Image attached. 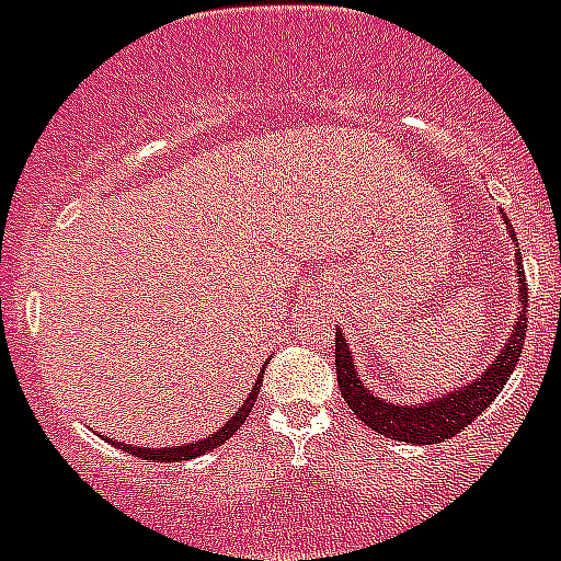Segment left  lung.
Returning <instances> with one entry per match:
<instances>
[{"instance_id": "8db88e82", "label": "left lung", "mask_w": 561, "mask_h": 561, "mask_svg": "<svg viewBox=\"0 0 561 561\" xmlns=\"http://www.w3.org/2000/svg\"><path fill=\"white\" fill-rule=\"evenodd\" d=\"M503 225L505 230H508V236H514V227L505 221V216ZM514 257H517L519 311L517 317H514L508 340L503 342V348L494 356L492 365H485V370H480L472 381H466V385L449 390V393H440L430 401H421V404H415V401L399 404V401H388L381 399V396H374L365 388V381L359 379V374H356V362L354 354H351L348 340H345L342 331L336 329V381H340L342 399H345V404L354 410L356 419L365 421L370 430H376V433L385 435V438L424 447V444H440V440L458 435L466 424H472V421L492 404L494 396L503 390L508 376L517 368L519 354H523L525 329H528V314H525V306H528V286H525L523 255H519V250L514 252Z\"/></svg>"}]
</instances>
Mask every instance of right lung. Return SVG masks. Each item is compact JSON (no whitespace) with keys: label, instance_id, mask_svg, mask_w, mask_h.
I'll list each match as a JSON object with an SVG mask.
<instances>
[{"label":"right lung","instance_id":"obj_1","mask_svg":"<svg viewBox=\"0 0 561 561\" xmlns=\"http://www.w3.org/2000/svg\"><path fill=\"white\" fill-rule=\"evenodd\" d=\"M261 381H264V370L257 374V379L252 381V393L247 396L244 401H241V408L236 410V413L227 419L225 427H219L213 435H205L202 440H193V444H182V447H153V449H146V447H134V444H123V440H114V447L126 449L128 455H134V458H142V460H153V463H182V460H191V458H199V455L210 453V449L221 447L225 440H230L232 435L238 433V427L244 424L247 415L252 413V404H255L257 399V390H261Z\"/></svg>","mask_w":561,"mask_h":561}]
</instances>
